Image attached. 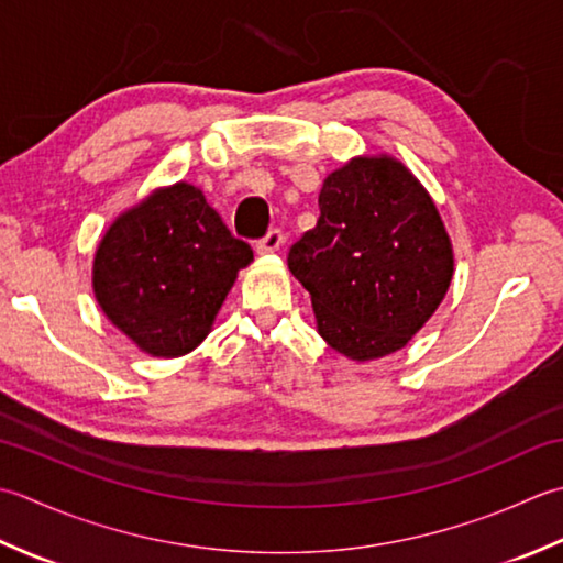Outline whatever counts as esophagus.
Wrapping results in <instances>:
<instances>
[{"label":"esophagus","mask_w":563,"mask_h":563,"mask_svg":"<svg viewBox=\"0 0 563 563\" xmlns=\"http://www.w3.org/2000/svg\"><path fill=\"white\" fill-rule=\"evenodd\" d=\"M282 245H284V235H282V231L274 228V231H269L265 238L260 240L257 252L260 255H269V252H277Z\"/></svg>","instance_id":"34e87169"}]
</instances>
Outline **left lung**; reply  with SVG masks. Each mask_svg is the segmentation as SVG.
I'll use <instances>...</instances> for the list:
<instances>
[{"mask_svg": "<svg viewBox=\"0 0 563 563\" xmlns=\"http://www.w3.org/2000/svg\"><path fill=\"white\" fill-rule=\"evenodd\" d=\"M318 223L289 250L318 335L352 362L394 354L438 311L454 250L420 179L394 155H357L323 181Z\"/></svg>", "mask_w": 563, "mask_h": 563, "instance_id": "obj_1", "label": "left lung"}]
</instances>
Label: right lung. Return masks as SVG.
<instances>
[{
	"label": "right lung",
	"instance_id": "obj_1",
	"mask_svg": "<svg viewBox=\"0 0 563 563\" xmlns=\"http://www.w3.org/2000/svg\"><path fill=\"white\" fill-rule=\"evenodd\" d=\"M252 250L189 181L157 187L117 216L91 262L104 316L151 357L197 350Z\"/></svg>",
	"mask_w": 563,
	"mask_h": 563
}]
</instances>
